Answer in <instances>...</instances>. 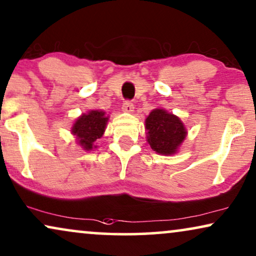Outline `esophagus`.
Returning a JSON list of instances; mask_svg holds the SVG:
<instances>
[{"mask_svg":"<svg viewBox=\"0 0 256 256\" xmlns=\"http://www.w3.org/2000/svg\"><path fill=\"white\" fill-rule=\"evenodd\" d=\"M134 105L131 100H125L124 104H122V111L124 112H134Z\"/></svg>","mask_w":256,"mask_h":256,"instance_id":"34e87169","label":"esophagus"}]
</instances>
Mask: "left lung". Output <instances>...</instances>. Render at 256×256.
Masks as SVG:
<instances>
[{"mask_svg":"<svg viewBox=\"0 0 256 256\" xmlns=\"http://www.w3.org/2000/svg\"><path fill=\"white\" fill-rule=\"evenodd\" d=\"M148 142L160 154H173L186 137L185 126L174 114L156 108L146 118Z\"/></svg>","mask_w":256,"mask_h":256,"instance_id":"8db88e82","label":"left lung"}]
</instances>
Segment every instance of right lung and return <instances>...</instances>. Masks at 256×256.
<instances>
[{"label": "right lung", "mask_w": 256, "mask_h": 256, "mask_svg": "<svg viewBox=\"0 0 256 256\" xmlns=\"http://www.w3.org/2000/svg\"><path fill=\"white\" fill-rule=\"evenodd\" d=\"M106 122L108 117L103 111H91L77 119L71 132L76 136L80 146L88 151L96 148L94 142L103 136Z\"/></svg>", "instance_id": "1"}]
</instances>
